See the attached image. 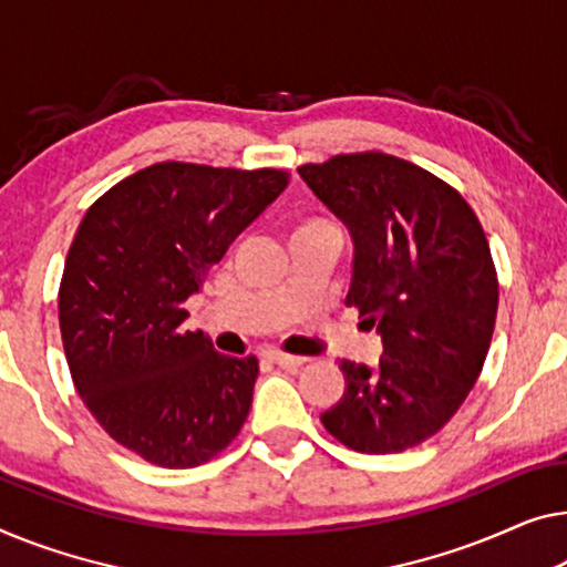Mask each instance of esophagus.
Here are the masks:
<instances>
[{
    "instance_id": "obj_1",
    "label": "esophagus",
    "mask_w": 567,
    "mask_h": 567,
    "mask_svg": "<svg viewBox=\"0 0 567 567\" xmlns=\"http://www.w3.org/2000/svg\"><path fill=\"white\" fill-rule=\"evenodd\" d=\"M261 359L282 369H298L300 364H306V359L302 357H292V353H282V351H265L261 353Z\"/></svg>"
}]
</instances>
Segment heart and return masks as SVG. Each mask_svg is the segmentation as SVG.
<instances>
[{"instance_id":"b5f03b06","label":"heart","mask_w":567,"mask_h":567,"mask_svg":"<svg viewBox=\"0 0 567 567\" xmlns=\"http://www.w3.org/2000/svg\"><path fill=\"white\" fill-rule=\"evenodd\" d=\"M326 221H306V224H300V229L298 231H310V229H326Z\"/></svg>"}]
</instances>
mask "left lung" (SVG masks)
Wrapping results in <instances>:
<instances>
[{"label":"left lung","instance_id":"left-lung-1","mask_svg":"<svg viewBox=\"0 0 567 567\" xmlns=\"http://www.w3.org/2000/svg\"><path fill=\"white\" fill-rule=\"evenodd\" d=\"M351 234L346 306L377 328L374 367L341 361L343 396L320 420L359 453H400L435 435L476 384L499 285L488 241L458 190L384 152L298 167Z\"/></svg>","mask_w":567,"mask_h":567}]
</instances>
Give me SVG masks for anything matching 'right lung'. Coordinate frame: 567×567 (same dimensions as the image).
I'll list each match as a JSON object with an SVG mask.
<instances>
[{
  "instance_id": "right-lung-1",
  "label": "right lung",
  "mask_w": 567,
  "mask_h": 567,
  "mask_svg": "<svg viewBox=\"0 0 567 567\" xmlns=\"http://www.w3.org/2000/svg\"><path fill=\"white\" fill-rule=\"evenodd\" d=\"M287 188L282 171L157 163L86 210L68 249L58 318L73 384L116 443L193 468L239 433L259 374L183 331V302Z\"/></svg>"
}]
</instances>
